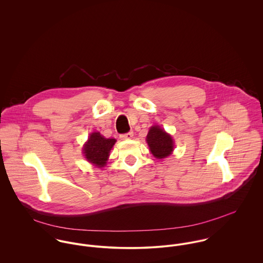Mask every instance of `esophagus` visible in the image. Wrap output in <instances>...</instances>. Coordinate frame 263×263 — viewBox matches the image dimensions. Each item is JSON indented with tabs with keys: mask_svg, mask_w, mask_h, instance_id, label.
Instances as JSON below:
<instances>
[{
	"mask_svg": "<svg viewBox=\"0 0 263 263\" xmlns=\"http://www.w3.org/2000/svg\"><path fill=\"white\" fill-rule=\"evenodd\" d=\"M133 137H134V133H133V132H129V133H126V134L121 135V136H120V139H121V140H130Z\"/></svg>",
	"mask_w": 263,
	"mask_h": 263,
	"instance_id": "obj_1",
	"label": "esophagus"
}]
</instances>
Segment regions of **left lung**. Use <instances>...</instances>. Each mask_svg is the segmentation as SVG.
<instances>
[{
	"mask_svg": "<svg viewBox=\"0 0 263 263\" xmlns=\"http://www.w3.org/2000/svg\"><path fill=\"white\" fill-rule=\"evenodd\" d=\"M151 153L157 159H163L170 156L174 149L172 137L159 125H153L146 139Z\"/></svg>",
	"mask_w": 263,
	"mask_h": 263,
	"instance_id": "left-lung-1",
	"label": "left lung"
}]
</instances>
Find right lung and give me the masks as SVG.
Segmentation results:
<instances>
[{
    "label": "right lung",
    "mask_w": 263,
    "mask_h": 263,
    "mask_svg": "<svg viewBox=\"0 0 263 263\" xmlns=\"http://www.w3.org/2000/svg\"><path fill=\"white\" fill-rule=\"evenodd\" d=\"M115 142V139H106L98 132L92 133L84 145L83 154L88 162L98 168H102L106 165L109 153Z\"/></svg>",
    "instance_id": "right-lung-1"
}]
</instances>
